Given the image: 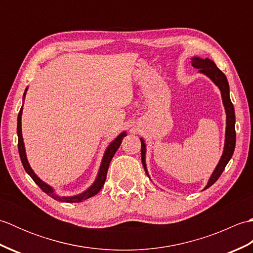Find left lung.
I'll return each instance as SVG.
<instances>
[{"label":"left lung","instance_id":"obj_1","mask_svg":"<svg viewBox=\"0 0 253 253\" xmlns=\"http://www.w3.org/2000/svg\"><path fill=\"white\" fill-rule=\"evenodd\" d=\"M191 65L196 69H199L198 71L199 73L206 75V76H208L214 84L217 85L219 91H221L223 104L225 107V112H226V131H225L224 151L221 157V160H219L218 164L216 165L215 169H214L211 177H210L207 186L204 187V189H208V188L211 187L214 182L218 179V177L222 175L223 170L225 169V166L227 165L229 160L233 157L235 144H236L235 110H234V105L232 103V101H230V98H229V84L227 82V78L221 69L217 68L215 63H214L212 60H210V58H200V57L195 56L191 58ZM140 141H141V162H142L144 170H146L147 175L149 176L147 164H146V151H147L146 143H144V140L142 138L140 139Z\"/></svg>","mask_w":253,"mask_h":253}]
</instances>
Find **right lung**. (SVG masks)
Listing matches in <instances>:
<instances>
[{
	"label": "right lung",
	"instance_id": "obj_1",
	"mask_svg": "<svg viewBox=\"0 0 253 253\" xmlns=\"http://www.w3.org/2000/svg\"><path fill=\"white\" fill-rule=\"evenodd\" d=\"M28 88H26L25 90V93H24V99L26 96V92ZM21 114H23V106H21V109L18 113V117H17V136H18V152H19V157L21 160V163H23V166L25 170L27 171V174H28L36 184L39 186L42 191H44L46 195H49L51 198L54 199V200L57 201H61V202H67V203H73V202H82L84 200H87V199L91 198L95 196L96 193H98L101 188L103 187L105 179H106V174H107V169H109V166L111 161L114 157L115 152L117 151V149L120 148L121 143L123 141V138L127 136L126 135V131H123L122 133H120L114 140H113L110 144L109 147L106 148L104 155H103V159H102V162L100 165V169H99V173L98 176H96V178L94 180V182L92 185H91L87 190H84V192L79 193L77 196H72V197H61L58 196L57 193L54 191V189L50 186L45 184L44 181H42L39 177H38L35 171L32 170V169L30 168V165L28 163V160H27V155H26V150H25V144H24V140H23V135H21Z\"/></svg>",
	"mask_w": 253,
	"mask_h": 253
}]
</instances>
